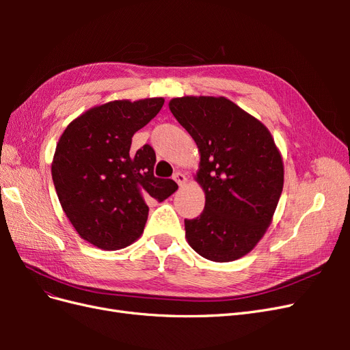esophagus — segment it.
<instances>
[{
    "mask_svg": "<svg viewBox=\"0 0 350 350\" xmlns=\"http://www.w3.org/2000/svg\"><path fill=\"white\" fill-rule=\"evenodd\" d=\"M174 179H175L176 184H178L179 187H184V185L187 184V176H185L183 172H176V174L174 175Z\"/></svg>",
    "mask_w": 350,
    "mask_h": 350,
    "instance_id": "esophagus-1",
    "label": "esophagus"
}]
</instances>
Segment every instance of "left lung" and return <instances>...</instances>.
<instances>
[{
  "label": "left lung",
  "mask_w": 350,
  "mask_h": 350,
  "mask_svg": "<svg viewBox=\"0 0 350 350\" xmlns=\"http://www.w3.org/2000/svg\"><path fill=\"white\" fill-rule=\"evenodd\" d=\"M176 121L200 153L194 176L203 188V213L185 220V238L210 261L247 256L266 234L283 189L284 166L269 129L225 96L169 100Z\"/></svg>",
  "instance_id": "1"
}]
</instances>
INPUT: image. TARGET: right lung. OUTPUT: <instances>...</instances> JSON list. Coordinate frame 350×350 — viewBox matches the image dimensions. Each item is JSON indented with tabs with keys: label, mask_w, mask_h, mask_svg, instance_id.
<instances>
[{
	"label": "right lung",
	"mask_w": 350,
	"mask_h": 350,
	"mask_svg": "<svg viewBox=\"0 0 350 350\" xmlns=\"http://www.w3.org/2000/svg\"><path fill=\"white\" fill-rule=\"evenodd\" d=\"M163 98L111 100L72 120L61 134L51 172L66 216L92 245L115 251L143 234L149 206L178 185L156 178V154L144 146L134 154L131 139L163 107Z\"/></svg>",
	"instance_id": "right-lung-1"
}]
</instances>
